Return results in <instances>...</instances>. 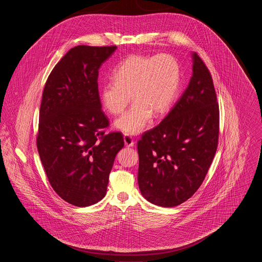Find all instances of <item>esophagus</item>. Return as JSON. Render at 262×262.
I'll return each mask as SVG.
<instances>
[{
  "label": "esophagus",
  "instance_id": "esophagus-1",
  "mask_svg": "<svg viewBox=\"0 0 262 262\" xmlns=\"http://www.w3.org/2000/svg\"><path fill=\"white\" fill-rule=\"evenodd\" d=\"M124 140H125V145L128 146V147H132V146L135 145V140H134V138L130 137V136H128V135H125V136H124Z\"/></svg>",
  "mask_w": 262,
  "mask_h": 262
}]
</instances>
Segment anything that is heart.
<instances>
[{
  "label": "heart",
  "instance_id": "1",
  "mask_svg": "<svg viewBox=\"0 0 262 262\" xmlns=\"http://www.w3.org/2000/svg\"><path fill=\"white\" fill-rule=\"evenodd\" d=\"M113 79L100 86V100L112 115L123 112L130 101V109L116 122L127 135L145 129L152 118L168 112L178 94L181 81L179 62L170 54L149 56L133 54L113 72Z\"/></svg>",
  "mask_w": 262,
  "mask_h": 262
}]
</instances>
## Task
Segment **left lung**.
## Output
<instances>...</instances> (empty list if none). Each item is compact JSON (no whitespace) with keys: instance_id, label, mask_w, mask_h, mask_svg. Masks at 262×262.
<instances>
[{"instance_id":"obj_1","label":"left lung","mask_w":262,"mask_h":262,"mask_svg":"<svg viewBox=\"0 0 262 262\" xmlns=\"http://www.w3.org/2000/svg\"><path fill=\"white\" fill-rule=\"evenodd\" d=\"M192 59V76L184 94L137 142L139 189L163 207L180 205L195 193L218 145L220 114L211 74L196 53Z\"/></svg>"}]
</instances>
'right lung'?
<instances>
[{
  "mask_svg": "<svg viewBox=\"0 0 262 262\" xmlns=\"http://www.w3.org/2000/svg\"><path fill=\"white\" fill-rule=\"evenodd\" d=\"M117 46L79 45L52 70L39 111L38 153L51 187L78 207L102 200L119 150L120 132L105 134L110 123L102 111L99 68Z\"/></svg>",
  "mask_w": 262,
  "mask_h": 262,
  "instance_id": "1",
  "label": "right lung"
}]
</instances>
